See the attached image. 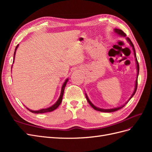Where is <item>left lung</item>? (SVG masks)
Returning <instances> with one entry per match:
<instances>
[{"label":"left lung","mask_w":152,"mask_h":152,"mask_svg":"<svg viewBox=\"0 0 152 152\" xmlns=\"http://www.w3.org/2000/svg\"><path fill=\"white\" fill-rule=\"evenodd\" d=\"M113 31L116 34H117L119 36H121V37H126V34L124 33V32L121 30H119V29H117V28H115ZM126 40L128 42V43L130 44L131 46L132 47V50H133V52H134V58H135V61H136V69H137V77H136V81H135V86H134V91H133V93L132 94L131 96L129 98V99H128L127 102H126L125 103H124V104L120 106V107H116V108H110V109H103V108H100L99 107H96V106L94 104H93V103H92L90 99H89L88 96H87V94L86 93V99L87 100V102H88V103H89V104L92 107H93L94 110H97V111H99V112H108V113H110V112H115L117 111V110H118L121 109L122 108H123L124 106H125L128 102L132 98V96L134 95V94L136 93V91L137 90V77H138V75H139V70H140V66H139V63L138 62H137V58H136V52H135V49H134V45H133L132 42H131V40H130L129 38L128 37H126Z\"/></svg>","instance_id":"8db88e82"}]
</instances>
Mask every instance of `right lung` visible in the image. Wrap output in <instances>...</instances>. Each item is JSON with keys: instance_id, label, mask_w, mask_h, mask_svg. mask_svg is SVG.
Instances as JSON below:
<instances>
[{"instance_id": "obj_1", "label": "right lung", "mask_w": 152, "mask_h": 152, "mask_svg": "<svg viewBox=\"0 0 152 152\" xmlns=\"http://www.w3.org/2000/svg\"><path fill=\"white\" fill-rule=\"evenodd\" d=\"M18 46H19V44L17 45V46L16 47V49H15V53H14V58H13V63L15 62V54H16V50L18 48ZM11 67V68H12ZM68 81V79H66L65 81V82H64L63 84L62 85V87H61V94H60V96H59V97L58 98V99L56 101V102L54 104H53L52 106H50V107H48V108H42V109H40L39 110H31L30 109H29L28 108H27L26 107H25L28 109L30 112H32V113H47V112H52L53 111V110H56L59 106V104H61V102H62V98H63V93H64V91H65V86L66 85V83Z\"/></svg>"}]
</instances>
